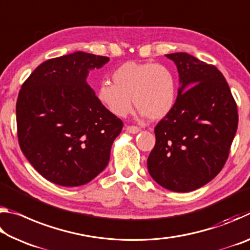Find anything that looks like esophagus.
<instances>
[{"label":"esophagus","instance_id":"obj_1","mask_svg":"<svg viewBox=\"0 0 250 250\" xmlns=\"http://www.w3.org/2000/svg\"><path fill=\"white\" fill-rule=\"evenodd\" d=\"M125 130L128 131L129 133H132V134H135V133L140 132V131H141L140 128H138V126H135V125H126Z\"/></svg>","mask_w":250,"mask_h":250}]
</instances>
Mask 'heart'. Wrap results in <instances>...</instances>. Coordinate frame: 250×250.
Masks as SVG:
<instances>
[{"label": "heart", "mask_w": 250, "mask_h": 250, "mask_svg": "<svg viewBox=\"0 0 250 250\" xmlns=\"http://www.w3.org/2000/svg\"><path fill=\"white\" fill-rule=\"evenodd\" d=\"M113 83L103 82L96 90L99 104L113 116L124 118L132 109V99L141 117L160 120L172 111L176 82L172 71L155 62H128L113 71Z\"/></svg>", "instance_id": "b5f03b06"}]
</instances>
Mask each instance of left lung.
<instances>
[{
	"mask_svg": "<svg viewBox=\"0 0 250 250\" xmlns=\"http://www.w3.org/2000/svg\"><path fill=\"white\" fill-rule=\"evenodd\" d=\"M180 87L172 111L156 125L147 158L152 179L173 192L195 191L225 164L238 125L237 105L216 67L188 53L167 54Z\"/></svg>",
	"mask_w": 250,
	"mask_h": 250,
	"instance_id": "obj_1",
	"label": "left lung"
}]
</instances>
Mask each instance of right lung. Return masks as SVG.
<instances>
[{"mask_svg": "<svg viewBox=\"0 0 250 250\" xmlns=\"http://www.w3.org/2000/svg\"><path fill=\"white\" fill-rule=\"evenodd\" d=\"M109 61L84 52L48 59L20 90L21 150L52 183L67 188L87 184L108 166L124 124L99 104L87 77Z\"/></svg>", "mask_w": 250, "mask_h": 250, "instance_id": "obj_1", "label": "right lung"}]
</instances>
